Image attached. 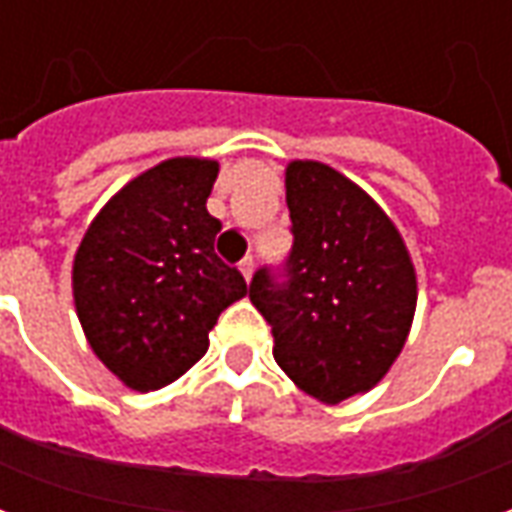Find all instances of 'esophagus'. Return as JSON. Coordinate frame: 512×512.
<instances>
[{
	"instance_id": "obj_1",
	"label": "esophagus",
	"mask_w": 512,
	"mask_h": 512,
	"mask_svg": "<svg viewBox=\"0 0 512 512\" xmlns=\"http://www.w3.org/2000/svg\"><path fill=\"white\" fill-rule=\"evenodd\" d=\"M238 271H241L246 282H249L252 274H255V260H252V257H244V260H241V266H238Z\"/></svg>"
}]
</instances>
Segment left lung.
<instances>
[{"label":"left lung","mask_w":512,"mask_h":512,"mask_svg":"<svg viewBox=\"0 0 512 512\" xmlns=\"http://www.w3.org/2000/svg\"><path fill=\"white\" fill-rule=\"evenodd\" d=\"M293 222L288 282L260 268L249 299L271 326L274 359L323 403L365 395L395 365L417 310L403 235L365 189L329 164L285 169Z\"/></svg>","instance_id":"8db88e82"}]
</instances>
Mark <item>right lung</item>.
<instances>
[{
	"label": "right lung",
	"mask_w": 512,
	"mask_h": 512,
	"mask_svg": "<svg viewBox=\"0 0 512 512\" xmlns=\"http://www.w3.org/2000/svg\"><path fill=\"white\" fill-rule=\"evenodd\" d=\"M213 158H167L128 180L98 211L73 257L84 337L136 392L172 384L208 351L222 310L244 299L238 268L213 252L222 222L205 202Z\"/></svg>",
	"instance_id": "right-lung-1"
}]
</instances>
